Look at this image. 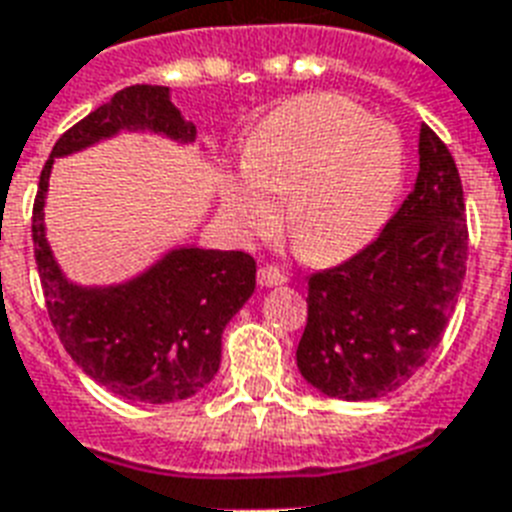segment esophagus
Segmentation results:
<instances>
[{"label":"esophagus","mask_w":512,"mask_h":512,"mask_svg":"<svg viewBox=\"0 0 512 512\" xmlns=\"http://www.w3.org/2000/svg\"><path fill=\"white\" fill-rule=\"evenodd\" d=\"M257 284H260V286H281V284H286L284 270L276 268V265H260V270H257Z\"/></svg>","instance_id":"1"}]
</instances>
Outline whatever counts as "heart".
<instances>
[{"instance_id": "heart-1", "label": "heart", "mask_w": 512, "mask_h": 512, "mask_svg": "<svg viewBox=\"0 0 512 512\" xmlns=\"http://www.w3.org/2000/svg\"><path fill=\"white\" fill-rule=\"evenodd\" d=\"M405 173L397 128L334 94H307L273 110L247 144V165L223 178V205L244 236L278 223L313 263L357 255L389 218Z\"/></svg>"}]
</instances>
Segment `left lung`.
Masks as SVG:
<instances>
[{
    "label": "left lung",
    "instance_id": "obj_1",
    "mask_svg": "<svg viewBox=\"0 0 512 512\" xmlns=\"http://www.w3.org/2000/svg\"><path fill=\"white\" fill-rule=\"evenodd\" d=\"M421 170L384 231L307 281L297 368L339 400H376L418 373L442 342L468 260L458 165L421 126Z\"/></svg>",
    "mask_w": 512,
    "mask_h": 512
}]
</instances>
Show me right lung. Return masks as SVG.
<instances>
[{"mask_svg":"<svg viewBox=\"0 0 512 512\" xmlns=\"http://www.w3.org/2000/svg\"><path fill=\"white\" fill-rule=\"evenodd\" d=\"M120 128L194 139V126L170 105L168 86L120 89L54 141L33 199V257L49 321L81 371L126 400L165 405L197 394L218 373L220 336L255 292L257 265L247 252L184 247L131 284H68L44 236L49 170L54 157L78 152Z\"/></svg>","mask_w":512,"mask_h":512,"instance_id":"right-lung-1","label":"right lung"}]
</instances>
